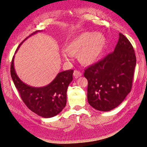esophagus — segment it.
Here are the masks:
<instances>
[{"mask_svg": "<svg viewBox=\"0 0 147 147\" xmlns=\"http://www.w3.org/2000/svg\"><path fill=\"white\" fill-rule=\"evenodd\" d=\"M74 76L76 78H79V77H81V76H82V73L78 70H75L74 71Z\"/></svg>", "mask_w": 147, "mask_h": 147, "instance_id": "esophagus-1", "label": "esophagus"}]
</instances>
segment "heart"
Returning <instances> with one entry per match:
<instances>
[{
    "label": "heart",
    "instance_id": "obj_1",
    "mask_svg": "<svg viewBox=\"0 0 147 147\" xmlns=\"http://www.w3.org/2000/svg\"><path fill=\"white\" fill-rule=\"evenodd\" d=\"M106 44L104 35L99 33L84 32L67 42L64 50L69 55L78 53V60L81 64L90 65L98 59ZM67 59V55H63Z\"/></svg>",
    "mask_w": 147,
    "mask_h": 147
}]
</instances>
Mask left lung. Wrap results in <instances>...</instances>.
I'll use <instances>...</instances> for the list:
<instances>
[{
  "label": "left lung",
  "mask_w": 147,
  "mask_h": 147,
  "mask_svg": "<svg viewBox=\"0 0 147 147\" xmlns=\"http://www.w3.org/2000/svg\"><path fill=\"white\" fill-rule=\"evenodd\" d=\"M119 36L114 52L85 69L88 102L99 111L116 108L132 87L136 56L127 38L120 33Z\"/></svg>",
  "instance_id": "left-lung-1"
}]
</instances>
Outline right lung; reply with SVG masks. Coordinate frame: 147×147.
<instances>
[{
	"label": "right lung",
	"mask_w": 147,
	"mask_h": 147,
	"mask_svg": "<svg viewBox=\"0 0 147 147\" xmlns=\"http://www.w3.org/2000/svg\"><path fill=\"white\" fill-rule=\"evenodd\" d=\"M38 31H35L29 37ZM29 37L20 44L18 49ZM13 60L14 56L11 62V77L27 107L42 118H52L59 114L66 107L67 89L73 80L74 71L69 69L60 72L49 85L42 87H33L26 85L20 80L13 66Z\"/></svg>",
	"instance_id": "1"
}]
</instances>
